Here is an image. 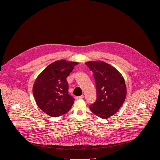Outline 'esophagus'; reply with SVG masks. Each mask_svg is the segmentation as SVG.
<instances>
[{
	"mask_svg": "<svg viewBox=\"0 0 160 160\" xmlns=\"http://www.w3.org/2000/svg\"><path fill=\"white\" fill-rule=\"evenodd\" d=\"M84 98V95H81V96H79V97H75V98L76 99H83Z\"/></svg>",
	"mask_w": 160,
	"mask_h": 160,
	"instance_id": "esophagus-1",
	"label": "esophagus"
}]
</instances>
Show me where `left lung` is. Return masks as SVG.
<instances>
[{"mask_svg":"<svg viewBox=\"0 0 160 160\" xmlns=\"http://www.w3.org/2000/svg\"><path fill=\"white\" fill-rule=\"evenodd\" d=\"M93 74L97 100L89 106L93 113L107 119L118 112L126 98L127 88L122 74L112 65L102 61L85 63Z\"/></svg>","mask_w":160,"mask_h":160,"instance_id":"1","label":"left lung"}]
</instances>
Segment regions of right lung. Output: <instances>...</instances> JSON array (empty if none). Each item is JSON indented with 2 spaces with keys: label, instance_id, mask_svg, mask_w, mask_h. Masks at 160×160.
<instances>
[{
  "label": "right lung",
  "instance_id": "add662e5",
  "mask_svg": "<svg viewBox=\"0 0 160 160\" xmlns=\"http://www.w3.org/2000/svg\"><path fill=\"white\" fill-rule=\"evenodd\" d=\"M78 64L76 62H54L37 77L33 94L37 106L45 113L58 117L68 112L74 98L68 94L67 77Z\"/></svg>",
  "mask_w": 160,
  "mask_h": 160
}]
</instances>
